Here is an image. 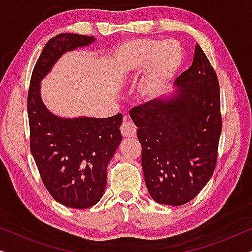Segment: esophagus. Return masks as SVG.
<instances>
[{
    "mask_svg": "<svg viewBox=\"0 0 252 252\" xmlns=\"http://www.w3.org/2000/svg\"><path fill=\"white\" fill-rule=\"evenodd\" d=\"M120 130H122L123 136L125 137H133L136 135L135 126H134L130 122H128V118H127V117H124V123L122 127H120Z\"/></svg>",
    "mask_w": 252,
    "mask_h": 252,
    "instance_id": "34e87169",
    "label": "esophagus"
}]
</instances>
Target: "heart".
<instances>
[{"label":"heart","instance_id":"heart-1","mask_svg":"<svg viewBox=\"0 0 252 252\" xmlns=\"http://www.w3.org/2000/svg\"><path fill=\"white\" fill-rule=\"evenodd\" d=\"M184 49L177 40L139 37L113 50L112 67L120 80L127 81L142 72L137 95L144 102H156L170 87L184 63Z\"/></svg>","mask_w":252,"mask_h":252}]
</instances>
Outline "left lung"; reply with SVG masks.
Here are the masks:
<instances>
[{
  "label": "left lung",
  "mask_w": 252,
  "mask_h": 252,
  "mask_svg": "<svg viewBox=\"0 0 252 252\" xmlns=\"http://www.w3.org/2000/svg\"><path fill=\"white\" fill-rule=\"evenodd\" d=\"M175 91L133 108L129 116L142 146V170L155 202L182 205L212 177L221 133L218 78L198 46Z\"/></svg>",
  "instance_id": "obj_1"
}]
</instances>
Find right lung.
<instances>
[{"instance_id": "right-lung-1", "label": "right lung", "mask_w": 252, "mask_h": 252, "mask_svg": "<svg viewBox=\"0 0 252 252\" xmlns=\"http://www.w3.org/2000/svg\"><path fill=\"white\" fill-rule=\"evenodd\" d=\"M94 36L58 34L48 41L31 78L27 111L31 153L55 201L72 209L95 205L104 194L106 168L122 142L123 115L110 118H64L48 110L41 81L68 51L91 46Z\"/></svg>"}]
</instances>
